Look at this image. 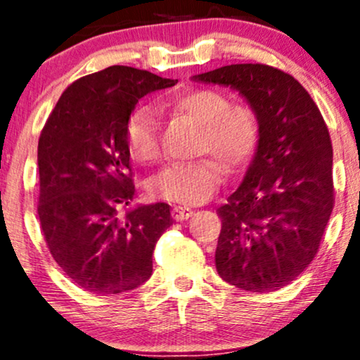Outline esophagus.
Here are the masks:
<instances>
[{
	"label": "esophagus",
	"instance_id": "34e87169",
	"mask_svg": "<svg viewBox=\"0 0 360 360\" xmlns=\"http://www.w3.org/2000/svg\"><path fill=\"white\" fill-rule=\"evenodd\" d=\"M171 214L174 220H184V219H189L191 215L194 214V210L189 207H181V205H176V207H172Z\"/></svg>",
	"mask_w": 360,
	"mask_h": 360
}]
</instances>
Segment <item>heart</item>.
<instances>
[{
  "label": "heart",
  "instance_id": "obj_1",
  "mask_svg": "<svg viewBox=\"0 0 360 360\" xmlns=\"http://www.w3.org/2000/svg\"><path fill=\"white\" fill-rule=\"evenodd\" d=\"M171 107L202 127L199 150L210 153L224 166H240L253 155L260 140V118L248 103H230L227 95L214 89H199L171 100ZM130 155L140 162L160 158V122L150 108L140 107L124 124ZM222 183V171L210 160L174 162L153 177V198L194 205L207 200Z\"/></svg>",
  "mask_w": 360,
  "mask_h": 360
}]
</instances>
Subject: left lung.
Instances as JSON below:
<instances>
[{
	"label": "left lung",
	"mask_w": 360,
	"mask_h": 360,
	"mask_svg": "<svg viewBox=\"0 0 360 360\" xmlns=\"http://www.w3.org/2000/svg\"><path fill=\"white\" fill-rule=\"evenodd\" d=\"M193 80L237 90L260 118L242 184L217 209V273L253 293L283 288L313 262L334 207L323 115L295 77L265 64L224 65Z\"/></svg>",
	"instance_id": "left-lung-1"
}]
</instances>
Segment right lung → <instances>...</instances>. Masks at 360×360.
I'll list each match as a JSON object with an SVG mask.
<instances>
[{
    "label": "right lung",
    "mask_w": 360,
    "mask_h": 360,
    "mask_svg": "<svg viewBox=\"0 0 360 360\" xmlns=\"http://www.w3.org/2000/svg\"><path fill=\"white\" fill-rule=\"evenodd\" d=\"M176 84L148 70L107 67L70 84L42 128V233L62 271L90 293L117 295L145 283L158 238L172 225L165 202L120 212L135 199L127 120L146 94Z\"/></svg>",
    "instance_id": "add662e5"
}]
</instances>
